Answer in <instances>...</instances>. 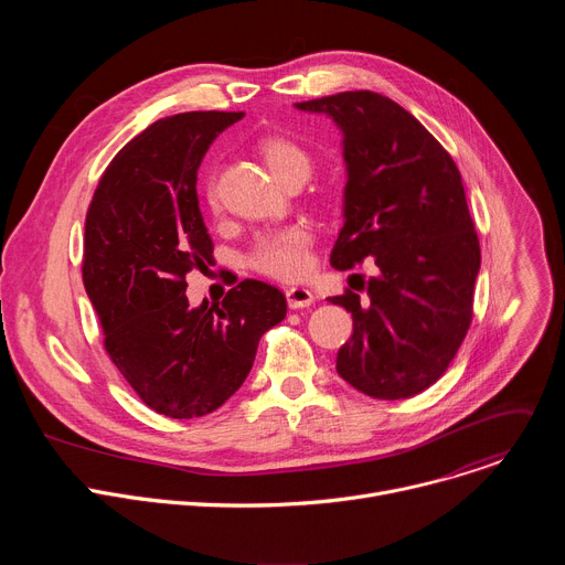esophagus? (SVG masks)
Here are the masks:
<instances>
[{"label": "esophagus", "mask_w": 565, "mask_h": 565, "mask_svg": "<svg viewBox=\"0 0 565 565\" xmlns=\"http://www.w3.org/2000/svg\"><path fill=\"white\" fill-rule=\"evenodd\" d=\"M286 299H288V306L297 310V308L310 306L315 301V295L303 286H292V288H286Z\"/></svg>", "instance_id": "esophagus-1"}]
</instances>
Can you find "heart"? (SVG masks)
Segmentation results:
<instances>
[{
	"label": "heart",
	"mask_w": 565,
	"mask_h": 565,
	"mask_svg": "<svg viewBox=\"0 0 565 565\" xmlns=\"http://www.w3.org/2000/svg\"><path fill=\"white\" fill-rule=\"evenodd\" d=\"M262 156L270 174L284 183L290 174H310V156L295 142L284 138H273L262 145ZM207 199L216 205L214 190L207 188ZM312 244V234L306 225H286L273 232L262 234L250 253L248 266L257 273H264L275 279H299L310 266L308 248Z\"/></svg>",
	"instance_id": "b5f03b06"
}]
</instances>
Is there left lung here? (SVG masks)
Masks as SVG:
<instances>
[{"label":"left lung","instance_id":"8db88e82","mask_svg":"<svg viewBox=\"0 0 565 565\" xmlns=\"http://www.w3.org/2000/svg\"><path fill=\"white\" fill-rule=\"evenodd\" d=\"M342 131L344 225L331 266L373 259L369 299L329 301L353 317L338 373L380 399L412 397L454 360L469 321L480 248L460 172L443 145L391 98L373 92L295 103Z\"/></svg>","mask_w":565,"mask_h":565}]
</instances>
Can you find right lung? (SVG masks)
Masks as SVG:
<instances>
[{
  "label": "right lung",
  "mask_w": 565,
  "mask_h": 565,
  "mask_svg": "<svg viewBox=\"0 0 565 565\" xmlns=\"http://www.w3.org/2000/svg\"><path fill=\"white\" fill-rule=\"evenodd\" d=\"M244 118H160L105 170L85 223L83 281L105 349L145 405L177 420L218 409L248 377L259 338L286 317L279 288L244 279L190 306L188 273L212 257L196 194L214 138Z\"/></svg>",
  "instance_id": "right-lung-1"
}]
</instances>
